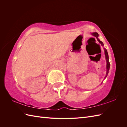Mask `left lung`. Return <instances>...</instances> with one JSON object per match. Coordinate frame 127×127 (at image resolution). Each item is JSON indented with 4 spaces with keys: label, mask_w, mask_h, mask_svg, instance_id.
<instances>
[{
    "label": "left lung",
    "mask_w": 127,
    "mask_h": 127,
    "mask_svg": "<svg viewBox=\"0 0 127 127\" xmlns=\"http://www.w3.org/2000/svg\"><path fill=\"white\" fill-rule=\"evenodd\" d=\"M92 35H93L94 36L96 37L97 38V41L99 42V43H101V44L103 46L104 45L103 42L102 41H101L100 40H99V39L98 38V34L96 32H94V33H91ZM104 52H105V59L106 60V76L105 77V78L107 76V74H108L109 73V69H110V62H109V56H108V53H107V51L104 48Z\"/></svg>",
    "instance_id": "left-lung-1"
}]
</instances>
